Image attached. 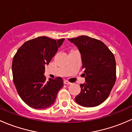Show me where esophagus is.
Instances as JSON below:
<instances>
[{
    "label": "esophagus",
    "mask_w": 132,
    "mask_h": 132,
    "mask_svg": "<svg viewBox=\"0 0 132 132\" xmlns=\"http://www.w3.org/2000/svg\"><path fill=\"white\" fill-rule=\"evenodd\" d=\"M64 84H65V85H72L71 82H70L69 81H67V80H65V81H64Z\"/></svg>",
    "instance_id": "1"
}]
</instances>
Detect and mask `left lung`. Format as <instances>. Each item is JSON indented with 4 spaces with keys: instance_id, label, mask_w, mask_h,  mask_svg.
<instances>
[{
    "instance_id": "8db88e82",
    "label": "left lung",
    "mask_w": 132,
    "mask_h": 132,
    "mask_svg": "<svg viewBox=\"0 0 132 132\" xmlns=\"http://www.w3.org/2000/svg\"><path fill=\"white\" fill-rule=\"evenodd\" d=\"M69 40L78 47L85 69L86 82L80 85L76 102L86 107L99 105L108 98L116 82L114 56L103 42L94 38L81 36Z\"/></svg>"
}]
</instances>
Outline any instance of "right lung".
Returning <instances> with one entry per match:
<instances>
[{
	"label": "right lung",
	"instance_id": "add662e5",
	"mask_svg": "<svg viewBox=\"0 0 132 132\" xmlns=\"http://www.w3.org/2000/svg\"><path fill=\"white\" fill-rule=\"evenodd\" d=\"M64 40L39 37L25 42L13 57V82L20 98L28 106L39 109L51 106L63 86L62 77L46 81L44 74L45 65L49 64Z\"/></svg>",
	"mask_w": 132,
	"mask_h": 132
}]
</instances>
